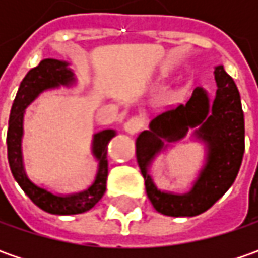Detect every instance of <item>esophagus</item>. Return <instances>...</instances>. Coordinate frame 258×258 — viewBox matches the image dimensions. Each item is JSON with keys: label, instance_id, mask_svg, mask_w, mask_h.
Returning <instances> with one entry per match:
<instances>
[{"label": "esophagus", "instance_id": "34e87169", "mask_svg": "<svg viewBox=\"0 0 258 258\" xmlns=\"http://www.w3.org/2000/svg\"><path fill=\"white\" fill-rule=\"evenodd\" d=\"M145 126V119L142 116H139V114H136V116H132V117H129L126 122H124V131L127 132V134L135 135L138 134L139 131H142V127Z\"/></svg>", "mask_w": 258, "mask_h": 258}]
</instances>
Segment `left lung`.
Returning <instances> with one entry per match:
<instances>
[{
	"instance_id": "1",
	"label": "left lung",
	"mask_w": 258,
	"mask_h": 258,
	"mask_svg": "<svg viewBox=\"0 0 258 258\" xmlns=\"http://www.w3.org/2000/svg\"><path fill=\"white\" fill-rule=\"evenodd\" d=\"M217 94L213 104L201 87L182 104L156 114L136 139V158L145 179L146 194L158 213L169 217H194L207 211L233 185L240 171L244 149V113L238 89L223 66L215 69ZM200 125L197 136L209 145L207 164L188 194L159 191L147 172L165 139L183 137L189 127Z\"/></svg>"
}]
</instances>
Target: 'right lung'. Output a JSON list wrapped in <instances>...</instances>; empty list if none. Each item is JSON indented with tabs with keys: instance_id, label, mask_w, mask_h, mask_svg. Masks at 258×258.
<instances>
[{
	"instance_id": "obj_1",
	"label": "right lung",
	"mask_w": 258,
	"mask_h": 258,
	"mask_svg": "<svg viewBox=\"0 0 258 258\" xmlns=\"http://www.w3.org/2000/svg\"><path fill=\"white\" fill-rule=\"evenodd\" d=\"M72 82L73 73L67 69V63L60 60L45 58L37 67L31 69L23 79L17 92L11 107L7 132L8 164L15 181L38 208L55 215L82 214L93 208L100 201L106 191L107 181V145L116 135L112 129H106L93 136V155L99 161V169L96 173L94 182L85 191L69 195H57L30 181V178L25 175L21 152L23 117L25 107L45 89L55 87L58 85H70Z\"/></svg>"
}]
</instances>
